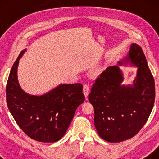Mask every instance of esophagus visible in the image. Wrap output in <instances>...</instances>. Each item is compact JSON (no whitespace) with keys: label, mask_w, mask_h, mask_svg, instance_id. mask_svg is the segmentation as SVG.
Returning a JSON list of instances; mask_svg holds the SVG:
<instances>
[{"label":"esophagus","mask_w":159,"mask_h":159,"mask_svg":"<svg viewBox=\"0 0 159 159\" xmlns=\"http://www.w3.org/2000/svg\"><path fill=\"white\" fill-rule=\"evenodd\" d=\"M89 92H90V88H89L88 84H84L83 86V93L84 96H85L86 98H88Z\"/></svg>","instance_id":"1"}]
</instances>
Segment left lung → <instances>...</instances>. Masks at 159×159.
Segmentation results:
<instances>
[{"instance_id":"8db88e82","label":"left lung","mask_w":159,"mask_h":159,"mask_svg":"<svg viewBox=\"0 0 159 159\" xmlns=\"http://www.w3.org/2000/svg\"><path fill=\"white\" fill-rule=\"evenodd\" d=\"M138 68L132 85L121 84L118 65L108 67L95 80L88 99L95 110L94 125L103 140L119 143L132 138L146 123L155 101V82L140 45L132 43L118 64Z\"/></svg>"}]
</instances>
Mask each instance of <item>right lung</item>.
Returning a JSON list of instances; mask_svg holds the SVG:
<instances>
[{
  "label": "right lung",
  "mask_w": 159,
  "mask_h": 159,
  "mask_svg": "<svg viewBox=\"0 0 159 159\" xmlns=\"http://www.w3.org/2000/svg\"><path fill=\"white\" fill-rule=\"evenodd\" d=\"M21 52L6 84V102L19 127L33 140L54 143L66 133L78 106L84 101L82 84H61L42 95H30L19 85L17 68Z\"/></svg>",
  "instance_id": "1"
}]
</instances>
